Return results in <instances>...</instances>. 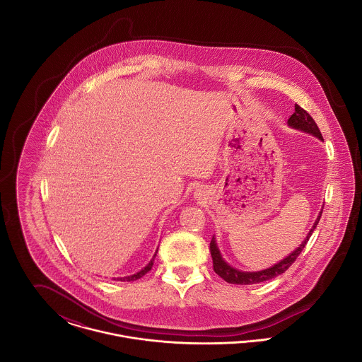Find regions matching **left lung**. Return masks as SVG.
Segmentation results:
<instances>
[{
	"mask_svg": "<svg viewBox=\"0 0 362 362\" xmlns=\"http://www.w3.org/2000/svg\"><path fill=\"white\" fill-rule=\"evenodd\" d=\"M288 124L293 127V129L310 133V134L319 138V139H323V136H322L316 122L313 121V118L310 117V114L304 108H301L298 104L294 105V112H293L292 117L288 119ZM322 211H320L317 220L315 221V224L312 226L308 236L305 238V240L300 244V247H297L289 257H286L284 260H281L279 263H276L273 267L262 270V272H240V270H236V269L230 267L225 262L224 259L221 258V254H220V251L217 248V244H216L214 236H213V239L210 241V252H211V258H213V270L216 272V274L221 276L228 284H236V285L259 284V282H264L267 279H272L274 276L285 273L294 263V260L297 259V257L301 254L304 247L307 245L313 229L316 228V225H317L320 217H322Z\"/></svg>",
	"mask_w": 362,
	"mask_h": 362,
	"instance_id": "obj_1",
	"label": "left lung"
}]
</instances>
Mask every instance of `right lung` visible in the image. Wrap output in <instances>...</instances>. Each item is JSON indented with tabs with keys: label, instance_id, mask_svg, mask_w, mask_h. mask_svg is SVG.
I'll list each match as a JSON object with an SVG mask.
<instances>
[{
	"label": "right lung",
	"instance_id": "add662e5",
	"mask_svg": "<svg viewBox=\"0 0 362 362\" xmlns=\"http://www.w3.org/2000/svg\"><path fill=\"white\" fill-rule=\"evenodd\" d=\"M156 254L153 259L149 262V264L148 266H145L141 272H138L137 274H133V276H123V278H118V279H121V281H136V279H139L141 276H145L151 269H152V266H153V262H155Z\"/></svg>",
	"mask_w": 362,
	"mask_h": 362
}]
</instances>
